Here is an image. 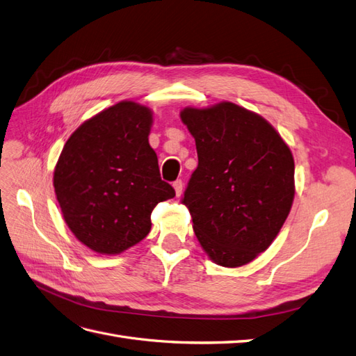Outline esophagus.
Instances as JSON below:
<instances>
[{
    "instance_id": "1",
    "label": "esophagus",
    "mask_w": 356,
    "mask_h": 356,
    "mask_svg": "<svg viewBox=\"0 0 356 356\" xmlns=\"http://www.w3.org/2000/svg\"><path fill=\"white\" fill-rule=\"evenodd\" d=\"M182 187H184V182H182L181 179H177V181L174 182V188H175V193H177V197H179V196H181Z\"/></svg>"
}]
</instances>
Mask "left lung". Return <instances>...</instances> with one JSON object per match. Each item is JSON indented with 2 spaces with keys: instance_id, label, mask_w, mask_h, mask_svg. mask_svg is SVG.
<instances>
[{
  "instance_id": "obj_1",
  "label": "left lung",
  "mask_w": 356,
  "mask_h": 356,
  "mask_svg": "<svg viewBox=\"0 0 356 356\" xmlns=\"http://www.w3.org/2000/svg\"><path fill=\"white\" fill-rule=\"evenodd\" d=\"M199 165L182 203L213 263L239 267L275 241L294 199V159L275 127L232 102L184 108Z\"/></svg>"
}]
</instances>
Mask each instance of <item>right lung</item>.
Wrapping results in <instances>:
<instances>
[{"instance_id":"obj_1","label":"right lung","mask_w":356,"mask_h":356,"mask_svg":"<svg viewBox=\"0 0 356 356\" xmlns=\"http://www.w3.org/2000/svg\"><path fill=\"white\" fill-rule=\"evenodd\" d=\"M153 114L123 101L84 122L63 147L53 175L63 218L81 243L120 254L152 229V212L175 190L161 181L148 144Z\"/></svg>"}]
</instances>
